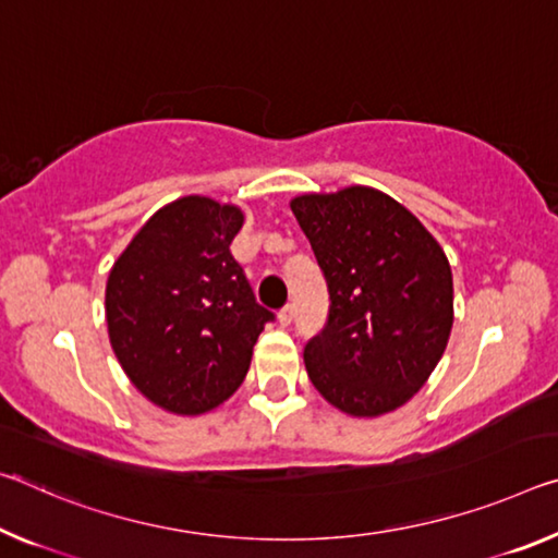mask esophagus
<instances>
[{
	"label": "esophagus",
	"instance_id": "34e87169",
	"mask_svg": "<svg viewBox=\"0 0 558 558\" xmlns=\"http://www.w3.org/2000/svg\"><path fill=\"white\" fill-rule=\"evenodd\" d=\"M278 323H280L282 327H288L290 323H293V305L282 307V311L278 313Z\"/></svg>",
	"mask_w": 558,
	"mask_h": 558
}]
</instances>
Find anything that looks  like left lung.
<instances>
[{"instance_id":"8db88e82","label":"left lung","mask_w":558,"mask_h":558,"mask_svg":"<svg viewBox=\"0 0 558 558\" xmlns=\"http://www.w3.org/2000/svg\"><path fill=\"white\" fill-rule=\"evenodd\" d=\"M330 313L305 344L315 390L352 417L402 407L427 383L454 323L452 268L402 203L367 185L290 201Z\"/></svg>"}]
</instances>
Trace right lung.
I'll list each match as a JSON object with an SVG mask.
<instances>
[{"mask_svg": "<svg viewBox=\"0 0 558 558\" xmlns=\"http://www.w3.org/2000/svg\"><path fill=\"white\" fill-rule=\"evenodd\" d=\"M235 206L206 196L168 203L119 255L106 282L109 340L136 390L175 414L228 400L272 315L231 255Z\"/></svg>", "mask_w": 558, "mask_h": 558, "instance_id": "obj_1", "label": "right lung"}]
</instances>
